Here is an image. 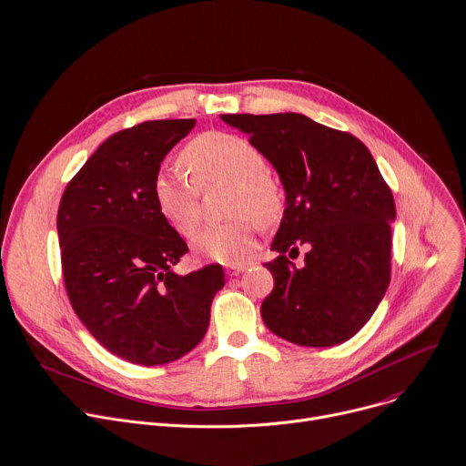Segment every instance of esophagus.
<instances>
[{"label":"esophagus","instance_id":"obj_1","mask_svg":"<svg viewBox=\"0 0 466 466\" xmlns=\"http://www.w3.org/2000/svg\"><path fill=\"white\" fill-rule=\"evenodd\" d=\"M248 268H249L248 263H229V265H226V270H228L229 276H238V274L246 272Z\"/></svg>","mask_w":466,"mask_h":466}]
</instances>
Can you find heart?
Wrapping results in <instances>:
<instances>
[{
	"label": "heart",
	"mask_w": 466,
	"mask_h": 466,
	"mask_svg": "<svg viewBox=\"0 0 466 466\" xmlns=\"http://www.w3.org/2000/svg\"><path fill=\"white\" fill-rule=\"evenodd\" d=\"M187 174H159L155 203L165 220L183 237L199 222V188L211 183H231L229 213L248 215L268 224L279 211V190L268 172L263 151L249 140L228 133H203L181 153ZM238 217L224 224L203 226L192 237V249L218 263H235L253 246V224Z\"/></svg>",
	"instance_id": "obj_1"
}]
</instances>
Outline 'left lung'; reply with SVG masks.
<instances>
[{
	"label": "left lung",
	"mask_w": 466,
	"mask_h": 466,
	"mask_svg": "<svg viewBox=\"0 0 466 466\" xmlns=\"http://www.w3.org/2000/svg\"><path fill=\"white\" fill-rule=\"evenodd\" d=\"M276 168L285 211L265 267L274 290L261 315L278 337L311 348L342 344L363 328L390 283L396 207L369 147L298 113L220 115ZM305 243L296 268L288 258ZM289 252L287 258L284 253Z\"/></svg>",
	"instance_id": "8db88e82"
}]
</instances>
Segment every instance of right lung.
Returning <instances> with one entry per match:
<instances>
[{"label":"right lung","mask_w":466,"mask_h":466,"mask_svg":"<svg viewBox=\"0 0 466 466\" xmlns=\"http://www.w3.org/2000/svg\"><path fill=\"white\" fill-rule=\"evenodd\" d=\"M196 126L153 120L109 137L68 183L57 213L63 276L92 337L133 365H167L203 339L220 265L179 276L188 251L155 203L168 151Z\"/></svg>","instance_id":"add662e5"}]
</instances>
